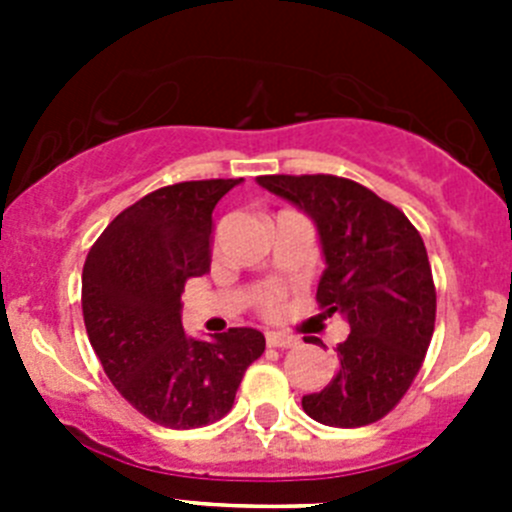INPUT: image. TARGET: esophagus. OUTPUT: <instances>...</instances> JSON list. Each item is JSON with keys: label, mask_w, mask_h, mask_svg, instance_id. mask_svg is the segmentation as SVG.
<instances>
[{"label": "esophagus", "mask_w": 512, "mask_h": 512, "mask_svg": "<svg viewBox=\"0 0 512 512\" xmlns=\"http://www.w3.org/2000/svg\"><path fill=\"white\" fill-rule=\"evenodd\" d=\"M266 343L271 348H295L300 341L289 333H266Z\"/></svg>", "instance_id": "1"}]
</instances>
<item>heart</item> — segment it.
I'll return each mask as SVG.
<instances>
[{
  "mask_svg": "<svg viewBox=\"0 0 512 512\" xmlns=\"http://www.w3.org/2000/svg\"><path fill=\"white\" fill-rule=\"evenodd\" d=\"M282 292L279 289H266V292H261L259 295V307L261 312H266V315H277L279 307H282Z\"/></svg>",
  "mask_w": 512,
  "mask_h": 512,
  "instance_id": "b5f03b06",
  "label": "heart"
}]
</instances>
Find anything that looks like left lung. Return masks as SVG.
<instances>
[{"mask_svg":"<svg viewBox=\"0 0 512 512\" xmlns=\"http://www.w3.org/2000/svg\"><path fill=\"white\" fill-rule=\"evenodd\" d=\"M256 182L315 223L325 259L318 305L351 328L336 348L338 374L302 397V410L333 428L377 423L410 390L431 346L436 287L423 238L405 212L343 176Z\"/></svg>","mask_w":512,"mask_h":512,"instance_id":"obj_1","label":"left lung"}]
</instances>
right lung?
I'll return each instance as SVG.
<instances>
[{
    "mask_svg": "<svg viewBox=\"0 0 512 512\" xmlns=\"http://www.w3.org/2000/svg\"><path fill=\"white\" fill-rule=\"evenodd\" d=\"M243 179L161 187L122 210L89 251L81 310L89 343L125 400L174 431L230 413L264 333L230 328L215 341L184 333L182 292L210 271L212 210Z\"/></svg>",
    "mask_w": 512,
    "mask_h": 512,
    "instance_id": "1",
    "label": "right lung"
}]
</instances>
